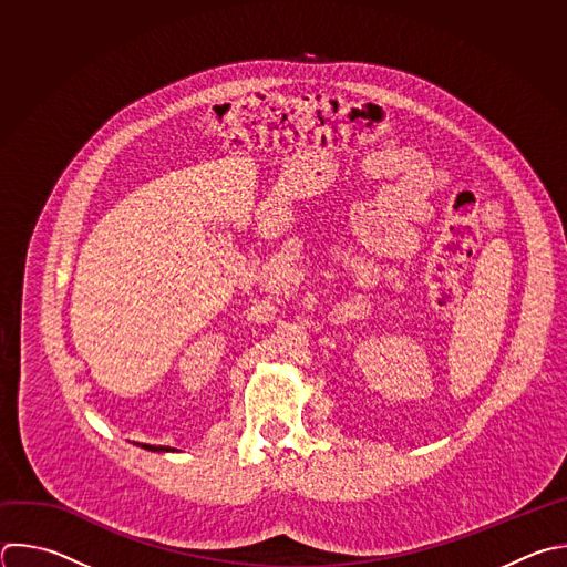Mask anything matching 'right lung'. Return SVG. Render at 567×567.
<instances>
[{"label": "right lung", "instance_id": "add662e5", "mask_svg": "<svg viewBox=\"0 0 567 567\" xmlns=\"http://www.w3.org/2000/svg\"><path fill=\"white\" fill-rule=\"evenodd\" d=\"M140 445V443H137ZM140 447H144V450H148V452H173L171 447H166V445H140Z\"/></svg>", "mask_w": 567, "mask_h": 567}]
</instances>
